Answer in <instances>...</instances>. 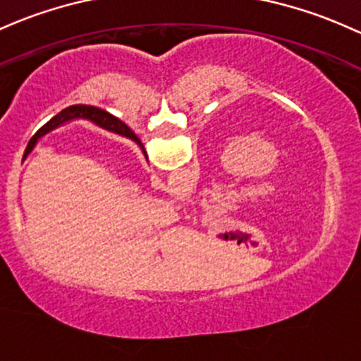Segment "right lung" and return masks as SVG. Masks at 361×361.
<instances>
[{"instance_id": "add662e5", "label": "right lung", "mask_w": 361, "mask_h": 361, "mask_svg": "<svg viewBox=\"0 0 361 361\" xmlns=\"http://www.w3.org/2000/svg\"><path fill=\"white\" fill-rule=\"evenodd\" d=\"M77 117H84V118H89L92 120V122H96L98 126L104 127V129L108 130H114V133L117 134H122V135H127V137L134 139L135 142H139L137 135H135L133 130L129 129L127 126H123L122 122H118L117 118L111 117L110 114H106V111L103 110H98V108H92V106H71L67 108V110H63L61 114H58L55 118L49 120L48 123H46L44 127H41L39 130H37V134L34 135L32 139H30V142L27 145V149H25V154L30 153V149H32L34 142H36V139L39 137V135H42L44 133H48V130H51L53 127H56L58 123L65 122V120H71V118H77ZM24 154V157H25Z\"/></svg>"}]
</instances>
